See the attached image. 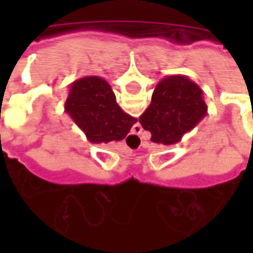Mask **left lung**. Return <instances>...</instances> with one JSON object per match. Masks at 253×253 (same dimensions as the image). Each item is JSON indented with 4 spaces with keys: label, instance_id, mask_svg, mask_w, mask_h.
Wrapping results in <instances>:
<instances>
[{
    "label": "left lung",
    "instance_id": "8db88e82",
    "mask_svg": "<svg viewBox=\"0 0 253 253\" xmlns=\"http://www.w3.org/2000/svg\"><path fill=\"white\" fill-rule=\"evenodd\" d=\"M207 105L201 86L181 74L160 81L139 123L152 134V142L175 145L206 116Z\"/></svg>",
    "mask_w": 253,
    "mask_h": 253
}]
</instances>
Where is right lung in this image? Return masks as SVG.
Instances as JSON below:
<instances>
[{"label":"right lung","mask_w":253,"mask_h":253,"mask_svg":"<svg viewBox=\"0 0 253 253\" xmlns=\"http://www.w3.org/2000/svg\"><path fill=\"white\" fill-rule=\"evenodd\" d=\"M65 108L92 143L122 141L137 122L116 103L110 84L97 76L74 81L69 89Z\"/></svg>","instance_id":"add662e5"}]
</instances>
